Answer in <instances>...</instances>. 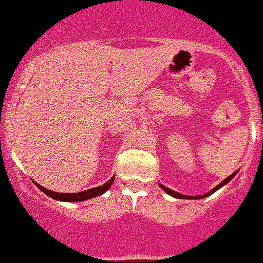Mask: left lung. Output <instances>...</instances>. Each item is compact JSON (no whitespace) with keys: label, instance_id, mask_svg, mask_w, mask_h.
I'll return each instance as SVG.
<instances>
[{"label":"left lung","instance_id":"left-lung-1","mask_svg":"<svg viewBox=\"0 0 263 263\" xmlns=\"http://www.w3.org/2000/svg\"><path fill=\"white\" fill-rule=\"evenodd\" d=\"M236 174H237V172H235L233 173V174H231V176L229 177H227L226 179H224L223 182H221V183H219L216 186V187L215 189H212L211 191H210V193H207V194H204V195H202V196H199V198H198V196H196L195 199H200V198H205V196H208V195H211L212 193H215V191L216 190H219L220 187H221V186H224V184H227L228 183L229 181H231L232 178H233V177L236 176ZM161 187L164 189L165 191H166L167 194H169V195H172V196H174V198H178V199H190V198H194V196H187V195H182V194H179V193H177V191H173V190H170V189H167V187H165V186H162V184H160Z\"/></svg>","mask_w":263,"mask_h":263}]
</instances>
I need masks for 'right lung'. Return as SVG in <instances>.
Listing matches in <instances>:
<instances>
[{
	"mask_svg": "<svg viewBox=\"0 0 263 263\" xmlns=\"http://www.w3.org/2000/svg\"><path fill=\"white\" fill-rule=\"evenodd\" d=\"M114 178L115 177H112L110 181H107L105 184H102V186H98V187L90 189V190H86V191H80V193H72V194L55 193V191H51L48 190V189L43 187V186H40V184H37L36 182H35V184H36L37 187L43 191L44 194H47V195L53 198V199L64 200V202H79V200L90 199V198H94V196H98L101 195V194L106 193V191L110 189L111 184H112V182H114Z\"/></svg>",
	"mask_w": 263,
	"mask_h": 263,
	"instance_id": "1",
	"label": "right lung"
}]
</instances>
